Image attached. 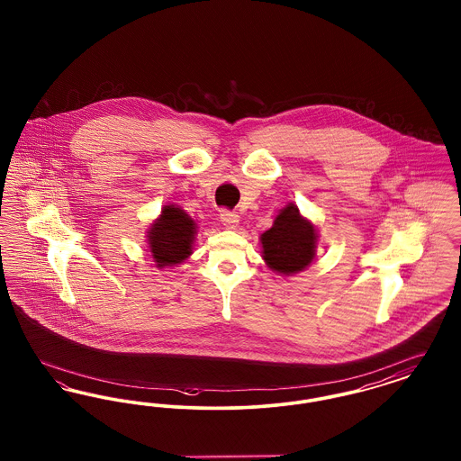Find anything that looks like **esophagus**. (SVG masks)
I'll return each instance as SVG.
<instances>
[{
    "instance_id": "esophagus-1",
    "label": "esophagus",
    "mask_w": 461,
    "mask_h": 461,
    "mask_svg": "<svg viewBox=\"0 0 461 461\" xmlns=\"http://www.w3.org/2000/svg\"><path fill=\"white\" fill-rule=\"evenodd\" d=\"M221 221H222V224L226 226V228H237V224H239V221H240V218H239V214L237 212H233V211H221Z\"/></svg>"
}]
</instances>
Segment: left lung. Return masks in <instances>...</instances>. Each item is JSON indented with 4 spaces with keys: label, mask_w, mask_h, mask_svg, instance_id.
<instances>
[{
    "label": "left lung",
    "mask_w": 461,
    "mask_h": 461,
    "mask_svg": "<svg viewBox=\"0 0 461 461\" xmlns=\"http://www.w3.org/2000/svg\"><path fill=\"white\" fill-rule=\"evenodd\" d=\"M264 261L278 273L290 275L303 271L314 258L316 231L314 226L304 220L297 207L288 205L275 224L263 233Z\"/></svg>",
    "instance_id": "left-lung-1"
}]
</instances>
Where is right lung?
<instances>
[{
	"label": "right lung",
	"mask_w": 461,
	"mask_h": 461,
	"mask_svg": "<svg viewBox=\"0 0 461 461\" xmlns=\"http://www.w3.org/2000/svg\"><path fill=\"white\" fill-rule=\"evenodd\" d=\"M149 233L150 252L157 267H166L185 261L192 254L195 222L179 207L166 205Z\"/></svg>",
	"instance_id": "right-lung-1"
}]
</instances>
